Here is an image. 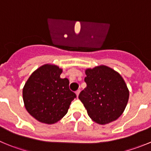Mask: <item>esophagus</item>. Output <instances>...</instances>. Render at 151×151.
Returning <instances> with one entry per match:
<instances>
[{"label": "esophagus", "instance_id": "1", "mask_svg": "<svg viewBox=\"0 0 151 151\" xmlns=\"http://www.w3.org/2000/svg\"><path fill=\"white\" fill-rule=\"evenodd\" d=\"M80 90H78V91H76V94H77V97L79 96V94H80Z\"/></svg>", "mask_w": 151, "mask_h": 151}]
</instances>
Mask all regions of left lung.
Listing matches in <instances>:
<instances>
[{"mask_svg":"<svg viewBox=\"0 0 151 151\" xmlns=\"http://www.w3.org/2000/svg\"><path fill=\"white\" fill-rule=\"evenodd\" d=\"M87 86L79 99L90 118L104 125L118 119L123 114L129 91L121 74L106 66L85 70Z\"/></svg>","mask_w":151,"mask_h":151,"instance_id":"left-lung-1","label":"left lung"}]
</instances>
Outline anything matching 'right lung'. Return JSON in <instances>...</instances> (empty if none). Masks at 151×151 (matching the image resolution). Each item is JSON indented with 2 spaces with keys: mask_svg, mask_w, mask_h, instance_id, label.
<instances>
[{
  "mask_svg": "<svg viewBox=\"0 0 151 151\" xmlns=\"http://www.w3.org/2000/svg\"><path fill=\"white\" fill-rule=\"evenodd\" d=\"M62 69L55 65L39 67L27 80L22 91L25 109L39 122L53 124L67 113L77 97L69 89V81L61 79Z\"/></svg>",
  "mask_w": 151,
  "mask_h": 151,
  "instance_id": "add662e5",
  "label": "right lung"
}]
</instances>
